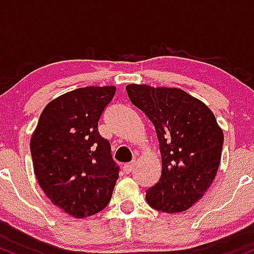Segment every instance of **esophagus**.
Wrapping results in <instances>:
<instances>
[{"mask_svg": "<svg viewBox=\"0 0 254 254\" xmlns=\"http://www.w3.org/2000/svg\"><path fill=\"white\" fill-rule=\"evenodd\" d=\"M133 169H134V163H133V162H130V163H126L124 165V172L126 174L132 173Z\"/></svg>", "mask_w": 254, "mask_h": 254, "instance_id": "obj_1", "label": "esophagus"}]
</instances>
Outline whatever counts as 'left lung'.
<instances>
[{
	"label": "left lung",
	"mask_w": 254,
	"mask_h": 254,
	"mask_svg": "<svg viewBox=\"0 0 254 254\" xmlns=\"http://www.w3.org/2000/svg\"><path fill=\"white\" fill-rule=\"evenodd\" d=\"M129 101L155 126L162 174L146 190V201L162 212H181L196 203L215 179L223 132L203 102L181 89L130 84Z\"/></svg>",
	"instance_id": "8db88e82"
}]
</instances>
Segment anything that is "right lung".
<instances>
[{"instance_id":"right-lung-1","label":"right lung","mask_w":254,"mask_h":254,"mask_svg":"<svg viewBox=\"0 0 254 254\" xmlns=\"http://www.w3.org/2000/svg\"><path fill=\"white\" fill-rule=\"evenodd\" d=\"M115 86H87L58 97L44 108L31 138L39 186L65 213L76 218L102 211L113 195L120 167L98 121Z\"/></svg>"}]
</instances>
